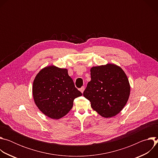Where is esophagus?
Returning <instances> with one entry per match:
<instances>
[{
	"instance_id": "34e87169",
	"label": "esophagus",
	"mask_w": 158,
	"mask_h": 158,
	"mask_svg": "<svg viewBox=\"0 0 158 158\" xmlns=\"http://www.w3.org/2000/svg\"><path fill=\"white\" fill-rule=\"evenodd\" d=\"M84 89H85L84 86H82V87L80 89V91H81V92L82 93H83V92H84Z\"/></svg>"
}]
</instances>
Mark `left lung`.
I'll use <instances>...</instances> for the list:
<instances>
[{"mask_svg": "<svg viewBox=\"0 0 158 158\" xmlns=\"http://www.w3.org/2000/svg\"><path fill=\"white\" fill-rule=\"evenodd\" d=\"M91 77L83 96L102 117L117 115L126 104L130 94L129 82L124 71L115 64H107L93 67Z\"/></svg>", "mask_w": 158, "mask_h": 158, "instance_id": "obj_1", "label": "left lung"}]
</instances>
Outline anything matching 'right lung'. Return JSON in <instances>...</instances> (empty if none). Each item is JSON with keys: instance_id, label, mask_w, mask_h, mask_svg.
Instances as JSON below:
<instances>
[{"instance_id": "1", "label": "right lung", "mask_w": 158, "mask_h": 158, "mask_svg": "<svg viewBox=\"0 0 158 158\" xmlns=\"http://www.w3.org/2000/svg\"><path fill=\"white\" fill-rule=\"evenodd\" d=\"M32 94L39 110L55 119L65 116L72 109L74 99L82 95L75 87L67 69L54 65L46 67L37 74Z\"/></svg>"}]
</instances>
